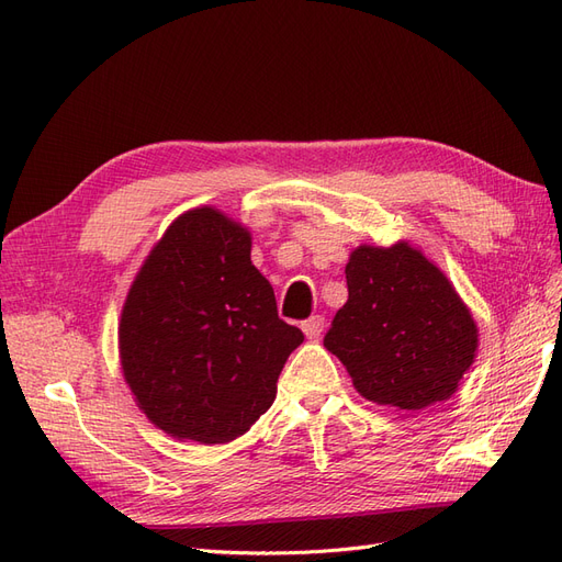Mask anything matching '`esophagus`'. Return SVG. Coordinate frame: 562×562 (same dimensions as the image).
Segmentation results:
<instances>
[{
  "instance_id": "34e87169",
  "label": "esophagus",
  "mask_w": 562,
  "mask_h": 562,
  "mask_svg": "<svg viewBox=\"0 0 562 562\" xmlns=\"http://www.w3.org/2000/svg\"><path fill=\"white\" fill-rule=\"evenodd\" d=\"M323 328H326V318H323L321 314H316V316H312L307 321H302V333L307 335L310 339H318Z\"/></svg>"
}]
</instances>
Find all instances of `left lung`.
<instances>
[{
    "label": "left lung",
    "instance_id": "1",
    "mask_svg": "<svg viewBox=\"0 0 562 562\" xmlns=\"http://www.w3.org/2000/svg\"><path fill=\"white\" fill-rule=\"evenodd\" d=\"M345 274L349 300L323 345L356 391L398 411L450 398L473 363L479 330L443 271L396 244L356 248Z\"/></svg>",
    "mask_w": 562,
    "mask_h": 562
}]
</instances>
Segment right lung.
<instances>
[{
    "instance_id": "obj_1",
    "label": "right lung",
    "mask_w": 562,
    "mask_h": 562,
    "mask_svg": "<svg viewBox=\"0 0 562 562\" xmlns=\"http://www.w3.org/2000/svg\"><path fill=\"white\" fill-rule=\"evenodd\" d=\"M302 339L250 262V234L213 209L168 227L119 323L124 378L140 411L161 431L206 446L229 443L269 411Z\"/></svg>"
}]
</instances>
